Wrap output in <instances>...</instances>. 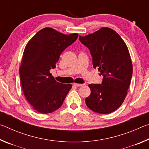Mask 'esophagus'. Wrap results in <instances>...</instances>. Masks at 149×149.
Wrapping results in <instances>:
<instances>
[{
  "label": "esophagus",
  "instance_id": "1",
  "mask_svg": "<svg viewBox=\"0 0 149 149\" xmlns=\"http://www.w3.org/2000/svg\"><path fill=\"white\" fill-rule=\"evenodd\" d=\"M74 85L75 87H81L83 85H84V84H74Z\"/></svg>",
  "mask_w": 149,
  "mask_h": 149
}]
</instances>
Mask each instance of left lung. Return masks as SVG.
<instances>
[{
	"label": "left lung",
	"instance_id": "8db88e82",
	"mask_svg": "<svg viewBox=\"0 0 149 149\" xmlns=\"http://www.w3.org/2000/svg\"><path fill=\"white\" fill-rule=\"evenodd\" d=\"M79 39L90 50L93 68L103 76L102 84L89 85L91 95L85 103L95 112L110 114L122 105L129 89L133 74L129 50L119 34L108 27Z\"/></svg>",
	"mask_w": 149,
	"mask_h": 149
}]
</instances>
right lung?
I'll use <instances>...</instances> for the list:
<instances>
[{
  "mask_svg": "<svg viewBox=\"0 0 149 149\" xmlns=\"http://www.w3.org/2000/svg\"><path fill=\"white\" fill-rule=\"evenodd\" d=\"M77 37L76 33L65 35L45 27L26 45L19 70L20 82L26 100L38 112L48 114L58 109L71 89V84L57 82L50 70Z\"/></svg>",
  "mask_w": 149,
  "mask_h": 149,
  "instance_id": "1",
  "label": "right lung"
}]
</instances>
